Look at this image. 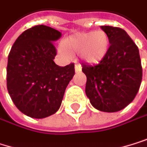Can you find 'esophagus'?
Instances as JSON below:
<instances>
[{"label": "esophagus", "instance_id": "1", "mask_svg": "<svg viewBox=\"0 0 147 147\" xmlns=\"http://www.w3.org/2000/svg\"><path fill=\"white\" fill-rule=\"evenodd\" d=\"M82 70V66L80 64H76L75 65V71L76 72H80Z\"/></svg>", "mask_w": 147, "mask_h": 147}]
</instances>
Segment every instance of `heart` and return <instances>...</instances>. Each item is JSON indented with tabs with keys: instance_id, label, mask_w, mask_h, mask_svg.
I'll use <instances>...</instances> for the list:
<instances>
[{
	"instance_id": "obj_1",
	"label": "heart",
	"mask_w": 147,
	"mask_h": 147,
	"mask_svg": "<svg viewBox=\"0 0 147 147\" xmlns=\"http://www.w3.org/2000/svg\"><path fill=\"white\" fill-rule=\"evenodd\" d=\"M110 49V38L103 30L75 34L67 38L59 47L61 55L66 59L79 54L81 58L90 64L100 63Z\"/></svg>"
}]
</instances>
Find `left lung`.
Here are the masks:
<instances>
[{"mask_svg":"<svg viewBox=\"0 0 147 147\" xmlns=\"http://www.w3.org/2000/svg\"><path fill=\"white\" fill-rule=\"evenodd\" d=\"M101 28L110 38V49L98 64H83L87 78L85 93L98 111L116 112L137 95L142 80L141 60L139 48L124 29L111 26Z\"/></svg>","mask_w":147,"mask_h":147,"instance_id":"left-lung-1","label":"left lung"}]
</instances>
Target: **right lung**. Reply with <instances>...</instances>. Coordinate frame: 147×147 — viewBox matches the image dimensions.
Listing matches in <instances>:
<instances>
[{"label":"right lung","mask_w":147,"mask_h":147,"mask_svg":"<svg viewBox=\"0 0 147 147\" xmlns=\"http://www.w3.org/2000/svg\"><path fill=\"white\" fill-rule=\"evenodd\" d=\"M61 36L55 28L36 25L22 33L9 52L7 91L18 110L30 118L56 113L75 74L74 63L61 67L53 61L57 55L53 42Z\"/></svg>","instance_id":"obj_1"}]
</instances>
